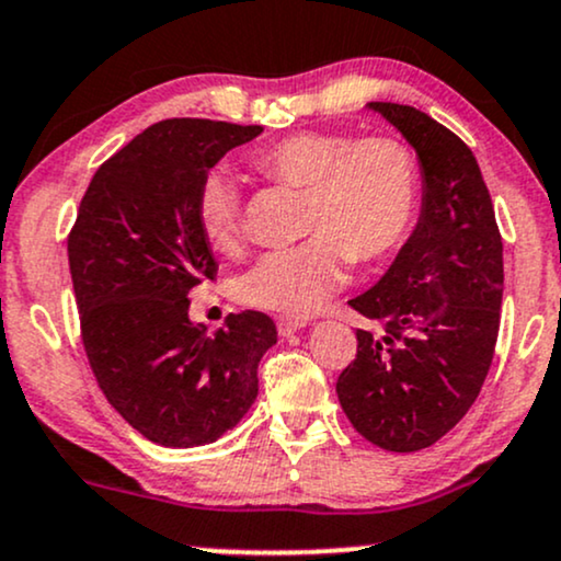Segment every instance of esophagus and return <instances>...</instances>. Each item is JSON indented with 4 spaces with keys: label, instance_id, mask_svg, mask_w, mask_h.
I'll list each match as a JSON object with an SVG mask.
<instances>
[{
    "label": "esophagus",
    "instance_id": "esophagus-1",
    "mask_svg": "<svg viewBox=\"0 0 561 561\" xmlns=\"http://www.w3.org/2000/svg\"><path fill=\"white\" fill-rule=\"evenodd\" d=\"M308 321L306 319H287V316H282L279 321H276V329H279L282 336H289L295 332H300V329H306Z\"/></svg>",
    "mask_w": 561,
    "mask_h": 561
}]
</instances>
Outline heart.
<instances>
[{"label":"heart","instance_id":"b5f03b06","mask_svg":"<svg viewBox=\"0 0 561 561\" xmlns=\"http://www.w3.org/2000/svg\"><path fill=\"white\" fill-rule=\"evenodd\" d=\"M255 170L306 187L302 229L295 245L274 248L238 279L245 306L282 316H308L342 287L347 263L376 261L404 240L417 208V161L397 138L350 133H295L259 148ZM195 225L214 251L240 240V193L221 167L195 191Z\"/></svg>","mask_w":561,"mask_h":561}]
</instances>
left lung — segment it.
Here are the masks:
<instances>
[{"label":"left lung","mask_w":561,"mask_h":561,"mask_svg":"<svg viewBox=\"0 0 561 561\" xmlns=\"http://www.w3.org/2000/svg\"><path fill=\"white\" fill-rule=\"evenodd\" d=\"M421 164V216L374 287L350 300L376 329L336 397L357 434L389 451L436 444L481 391L499 336L502 234L481 167L455 133L415 106L370 101Z\"/></svg>","instance_id":"1"}]
</instances>
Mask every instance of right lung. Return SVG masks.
Masks as SVG:
<instances>
[{
	"instance_id": "right-lung-1",
	"label": "right lung",
	"mask_w": 561,
	"mask_h": 561,
	"mask_svg": "<svg viewBox=\"0 0 561 561\" xmlns=\"http://www.w3.org/2000/svg\"><path fill=\"white\" fill-rule=\"evenodd\" d=\"M261 125L164 119L93 174L67 240L88 363L112 408L148 442L204 447L259 397L276 345L266 313H229L214 334L187 316L193 287L219 263L195 225V191Z\"/></svg>"
}]
</instances>
